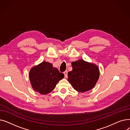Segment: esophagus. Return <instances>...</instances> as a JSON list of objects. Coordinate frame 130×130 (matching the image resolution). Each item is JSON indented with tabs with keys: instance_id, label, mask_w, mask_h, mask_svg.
<instances>
[{
	"instance_id": "34e87169",
	"label": "esophagus",
	"mask_w": 130,
	"mask_h": 130,
	"mask_svg": "<svg viewBox=\"0 0 130 130\" xmlns=\"http://www.w3.org/2000/svg\"><path fill=\"white\" fill-rule=\"evenodd\" d=\"M64 76H65V78H67V71H65L64 72Z\"/></svg>"
}]
</instances>
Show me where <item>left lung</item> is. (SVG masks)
<instances>
[{"instance_id": "obj_1", "label": "left lung", "mask_w": 130, "mask_h": 130, "mask_svg": "<svg viewBox=\"0 0 130 130\" xmlns=\"http://www.w3.org/2000/svg\"><path fill=\"white\" fill-rule=\"evenodd\" d=\"M72 65L73 70L68 73L67 80L74 89L80 93L92 90L100 77L99 67L82 59L73 61Z\"/></svg>"}]
</instances>
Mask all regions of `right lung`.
<instances>
[{
  "instance_id": "add662e5",
  "label": "right lung",
  "mask_w": 130,
  "mask_h": 130,
  "mask_svg": "<svg viewBox=\"0 0 130 130\" xmlns=\"http://www.w3.org/2000/svg\"><path fill=\"white\" fill-rule=\"evenodd\" d=\"M29 77L33 89L41 94L46 95L55 88L58 82L64 77V75L51 63L43 61L31 68Z\"/></svg>"
}]
</instances>
